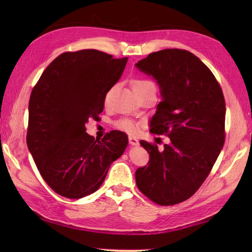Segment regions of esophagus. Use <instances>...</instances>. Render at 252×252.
<instances>
[{"label": "esophagus", "mask_w": 252, "mask_h": 252, "mask_svg": "<svg viewBox=\"0 0 252 252\" xmlns=\"http://www.w3.org/2000/svg\"><path fill=\"white\" fill-rule=\"evenodd\" d=\"M129 143L131 144V145H138V140H137V138H135V137L130 136L129 137Z\"/></svg>", "instance_id": "34e87169"}]
</instances>
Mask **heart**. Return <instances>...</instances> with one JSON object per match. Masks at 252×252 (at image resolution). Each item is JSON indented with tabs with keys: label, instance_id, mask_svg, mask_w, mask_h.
I'll return each mask as SVG.
<instances>
[{
	"label": "heart",
	"instance_id": "1",
	"mask_svg": "<svg viewBox=\"0 0 252 252\" xmlns=\"http://www.w3.org/2000/svg\"><path fill=\"white\" fill-rule=\"evenodd\" d=\"M145 87L155 88V84L152 81H149V80H147V79H136L132 83L133 90L140 89V88H145ZM115 126L117 127L118 130L125 131L126 133H129V134H132V133L136 132V130H137L136 123L134 121H132L131 119H127V118H122V119L118 120L115 123Z\"/></svg>",
	"mask_w": 252,
	"mask_h": 252
}]
</instances>
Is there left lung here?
<instances>
[{
  "instance_id": "obj_1",
  "label": "left lung",
  "mask_w": 252,
  "mask_h": 252,
  "mask_svg": "<svg viewBox=\"0 0 252 252\" xmlns=\"http://www.w3.org/2000/svg\"><path fill=\"white\" fill-rule=\"evenodd\" d=\"M136 67L161 89L151 132L170 138L162 152L140 142L149 161L137 168L136 185L157 205L173 206L199 189L217 161L225 141V100L210 69L186 50L151 53Z\"/></svg>"
}]
</instances>
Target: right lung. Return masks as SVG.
<instances>
[{"label":"right lung","mask_w":252,"mask_h":252,"mask_svg":"<svg viewBox=\"0 0 252 252\" xmlns=\"http://www.w3.org/2000/svg\"><path fill=\"white\" fill-rule=\"evenodd\" d=\"M126 62L97 50L65 52L32 89L27 145L42 179L58 195L78 199L96 191L125 152L126 133L110 131L97 141L85 132V123L103 111Z\"/></svg>","instance_id":"right-lung-1"}]
</instances>
